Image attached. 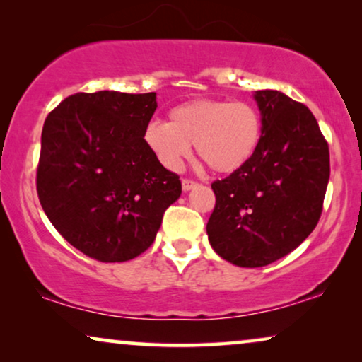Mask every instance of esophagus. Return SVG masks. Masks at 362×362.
Instances as JSON below:
<instances>
[{"label":"esophagus","mask_w":362,"mask_h":362,"mask_svg":"<svg viewBox=\"0 0 362 362\" xmlns=\"http://www.w3.org/2000/svg\"><path fill=\"white\" fill-rule=\"evenodd\" d=\"M196 185H197L196 181L187 180V177H185V180H182V191H189V189H192V187H194Z\"/></svg>","instance_id":"1"}]
</instances>
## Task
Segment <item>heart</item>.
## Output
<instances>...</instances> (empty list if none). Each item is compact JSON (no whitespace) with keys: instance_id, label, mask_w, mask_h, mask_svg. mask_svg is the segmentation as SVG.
<instances>
[{"instance_id":"b5f03b06","label":"heart","mask_w":362,"mask_h":362,"mask_svg":"<svg viewBox=\"0 0 362 362\" xmlns=\"http://www.w3.org/2000/svg\"><path fill=\"white\" fill-rule=\"evenodd\" d=\"M264 122L257 108L244 100L199 98L170 112V122L151 120L145 141L163 165L177 170L191 155V145L209 170H240L259 150Z\"/></svg>"}]
</instances>
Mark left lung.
I'll list each match as a JSON object with an SVG mask.
<instances>
[{
	"label": "left lung",
	"mask_w": 362,
	"mask_h": 362,
	"mask_svg": "<svg viewBox=\"0 0 362 362\" xmlns=\"http://www.w3.org/2000/svg\"><path fill=\"white\" fill-rule=\"evenodd\" d=\"M259 150L211 185L207 235L230 264L255 269L296 249L318 224L329 180V148L310 108L279 90H257Z\"/></svg>",
	"instance_id": "1"
}]
</instances>
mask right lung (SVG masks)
<instances>
[{
    "instance_id": "obj_1",
    "label": "right lung",
    "mask_w": 362,
    "mask_h": 362,
    "mask_svg": "<svg viewBox=\"0 0 362 362\" xmlns=\"http://www.w3.org/2000/svg\"><path fill=\"white\" fill-rule=\"evenodd\" d=\"M156 93L78 92L42 127L36 187L49 221L98 262H127L155 240L181 181L145 141Z\"/></svg>"
}]
</instances>
